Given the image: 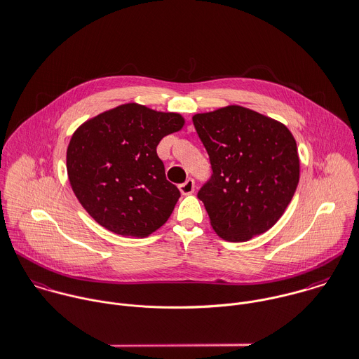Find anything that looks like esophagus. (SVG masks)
<instances>
[{
    "label": "esophagus",
    "instance_id": "esophagus-1",
    "mask_svg": "<svg viewBox=\"0 0 359 359\" xmlns=\"http://www.w3.org/2000/svg\"><path fill=\"white\" fill-rule=\"evenodd\" d=\"M194 187H196L194 180H193V179H187L184 183H182V184L179 186V190H180V193H182L183 196H187V194L194 193Z\"/></svg>",
    "mask_w": 359,
    "mask_h": 359
}]
</instances>
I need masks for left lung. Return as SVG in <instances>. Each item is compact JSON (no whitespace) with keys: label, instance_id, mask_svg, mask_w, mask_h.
Here are the masks:
<instances>
[{"label":"left lung","instance_id":"obj_1","mask_svg":"<svg viewBox=\"0 0 359 359\" xmlns=\"http://www.w3.org/2000/svg\"><path fill=\"white\" fill-rule=\"evenodd\" d=\"M193 123L212 168L197 196L217 235L228 242H246L269 231L299 183L292 133L283 123L238 104L197 113Z\"/></svg>","mask_w":359,"mask_h":359}]
</instances>
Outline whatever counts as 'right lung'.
<instances>
[{
	"instance_id": "obj_1",
	"label": "right lung",
	"mask_w": 359,
	"mask_h": 359,
	"mask_svg": "<svg viewBox=\"0 0 359 359\" xmlns=\"http://www.w3.org/2000/svg\"><path fill=\"white\" fill-rule=\"evenodd\" d=\"M183 126L179 113L126 103L75 130L67 148L68 180L99 225L121 236L147 238L169 219L180 191L166 180L156 147Z\"/></svg>"
}]
</instances>
